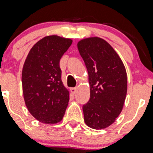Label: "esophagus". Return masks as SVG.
<instances>
[{
  "instance_id": "1",
  "label": "esophagus",
  "mask_w": 153,
  "mask_h": 153,
  "mask_svg": "<svg viewBox=\"0 0 153 153\" xmlns=\"http://www.w3.org/2000/svg\"><path fill=\"white\" fill-rule=\"evenodd\" d=\"M77 89H78L77 87H73V88H71V91L72 94H75L77 91Z\"/></svg>"
}]
</instances>
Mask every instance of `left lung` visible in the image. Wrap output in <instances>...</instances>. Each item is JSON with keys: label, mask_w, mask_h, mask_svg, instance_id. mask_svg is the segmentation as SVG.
<instances>
[{"label": "left lung", "mask_w": 153, "mask_h": 153, "mask_svg": "<svg viewBox=\"0 0 153 153\" xmlns=\"http://www.w3.org/2000/svg\"><path fill=\"white\" fill-rule=\"evenodd\" d=\"M88 72L90 100L83 105L84 121L93 129L111 125L123 110L128 90L125 66L120 57L102 38L91 37L77 44Z\"/></svg>", "instance_id": "left-lung-1"}]
</instances>
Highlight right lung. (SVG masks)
<instances>
[{
  "label": "right lung",
  "instance_id": "right-lung-1",
  "mask_svg": "<svg viewBox=\"0 0 153 153\" xmlns=\"http://www.w3.org/2000/svg\"><path fill=\"white\" fill-rule=\"evenodd\" d=\"M72 39L46 36L30 49L22 74L23 97L28 111L37 120L54 124L62 120L70 92L62 81L59 62Z\"/></svg>",
  "mask_w": 153,
  "mask_h": 153
}]
</instances>
